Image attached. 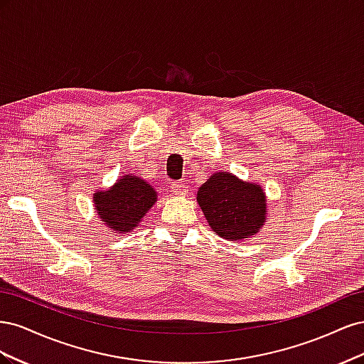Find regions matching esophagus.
Here are the masks:
<instances>
[{"label": "esophagus", "instance_id": "obj_1", "mask_svg": "<svg viewBox=\"0 0 364 364\" xmlns=\"http://www.w3.org/2000/svg\"><path fill=\"white\" fill-rule=\"evenodd\" d=\"M170 188H171L173 194H176V196H186V194H188V186H186L183 182H171Z\"/></svg>", "mask_w": 364, "mask_h": 364}]
</instances>
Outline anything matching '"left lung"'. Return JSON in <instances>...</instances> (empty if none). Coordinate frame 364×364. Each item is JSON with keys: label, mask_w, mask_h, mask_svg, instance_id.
I'll return each instance as SVG.
<instances>
[{"label": "left lung", "mask_w": 364, "mask_h": 364, "mask_svg": "<svg viewBox=\"0 0 364 364\" xmlns=\"http://www.w3.org/2000/svg\"><path fill=\"white\" fill-rule=\"evenodd\" d=\"M197 202L214 232L229 241L255 235L266 220L261 186L229 173L213 174L199 188Z\"/></svg>", "instance_id": "8db88e82"}]
</instances>
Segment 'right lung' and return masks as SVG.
Masks as SVG:
<instances>
[{
    "label": "right lung",
    "mask_w": 364,
    "mask_h": 364,
    "mask_svg": "<svg viewBox=\"0 0 364 364\" xmlns=\"http://www.w3.org/2000/svg\"><path fill=\"white\" fill-rule=\"evenodd\" d=\"M97 214L114 230L130 232L156 202L155 188L136 176H123L111 190L94 194Z\"/></svg>",
    "instance_id": "obj_1"
}]
</instances>
